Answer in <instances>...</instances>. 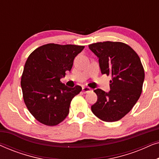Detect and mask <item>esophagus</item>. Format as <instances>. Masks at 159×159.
<instances>
[{
  "instance_id": "obj_1",
  "label": "esophagus",
  "mask_w": 159,
  "mask_h": 159,
  "mask_svg": "<svg viewBox=\"0 0 159 159\" xmlns=\"http://www.w3.org/2000/svg\"><path fill=\"white\" fill-rule=\"evenodd\" d=\"M91 89L88 88V87H82V92L84 93H88L89 92H90Z\"/></svg>"
}]
</instances>
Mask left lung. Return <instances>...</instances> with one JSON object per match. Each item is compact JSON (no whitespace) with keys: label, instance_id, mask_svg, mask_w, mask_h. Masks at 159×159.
<instances>
[{"label":"left lung","instance_id":"left-lung-1","mask_svg":"<svg viewBox=\"0 0 159 159\" xmlns=\"http://www.w3.org/2000/svg\"><path fill=\"white\" fill-rule=\"evenodd\" d=\"M89 48L98 58L102 75L112 77L109 92L94 90L98 100L91 110L101 120L116 121L131 111L142 93L145 72L140 58L131 47L120 42L93 43Z\"/></svg>","mask_w":159,"mask_h":159}]
</instances>
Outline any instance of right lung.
<instances>
[{"mask_svg": "<svg viewBox=\"0 0 159 159\" xmlns=\"http://www.w3.org/2000/svg\"><path fill=\"white\" fill-rule=\"evenodd\" d=\"M84 46L49 43L38 48L25 63L21 80L24 101L38 121L55 126L68 116L71 100L82 90L61 82Z\"/></svg>", "mask_w": 159, "mask_h": 159, "instance_id": "1", "label": "right lung"}]
</instances>
